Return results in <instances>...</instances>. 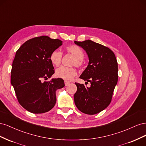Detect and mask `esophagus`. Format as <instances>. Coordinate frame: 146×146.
<instances>
[{"instance_id":"1","label":"esophagus","mask_w":146,"mask_h":146,"mask_svg":"<svg viewBox=\"0 0 146 146\" xmlns=\"http://www.w3.org/2000/svg\"><path fill=\"white\" fill-rule=\"evenodd\" d=\"M70 83L69 82H67V81H65V82H64V84H65V86H68Z\"/></svg>"}]
</instances>
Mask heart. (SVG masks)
<instances>
[{
  "instance_id": "heart-1",
  "label": "heart",
  "mask_w": 146,
  "mask_h": 146,
  "mask_svg": "<svg viewBox=\"0 0 146 146\" xmlns=\"http://www.w3.org/2000/svg\"><path fill=\"white\" fill-rule=\"evenodd\" d=\"M66 50L75 56V59L73 60L71 65L81 68L83 64L82 60L84 58V52L82 48L76 45H70L66 47ZM62 52L55 50L51 53L50 60L55 66H58L62 60ZM77 74V70L75 68L64 67V66L56 69L55 72V75L57 77L66 81L72 80L75 76H76Z\"/></svg>"
}]
</instances>
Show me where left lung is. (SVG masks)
I'll list each match as a JSON object with an SVG mask.
<instances>
[{"mask_svg":"<svg viewBox=\"0 0 146 146\" xmlns=\"http://www.w3.org/2000/svg\"><path fill=\"white\" fill-rule=\"evenodd\" d=\"M74 42L86 51L89 58L80 78L91 83L88 88L76 83L74 102L80 111L92 115L103 111L111 102L118 79L117 62L113 52L107 47L89 39Z\"/></svg>","mask_w":146,"mask_h":146,"instance_id":"1","label":"left lung"}]
</instances>
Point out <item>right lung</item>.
<instances>
[{
    "mask_svg": "<svg viewBox=\"0 0 146 146\" xmlns=\"http://www.w3.org/2000/svg\"><path fill=\"white\" fill-rule=\"evenodd\" d=\"M63 41L47 36L33 38L17 50L12 64L11 83L21 105L35 114L44 113L54 107L56 91L64 86L63 79L45 81L55 73L51 53Z\"/></svg>",
    "mask_w": 146,
    "mask_h": 146,
    "instance_id": "add662e5",
    "label": "right lung"
}]
</instances>
